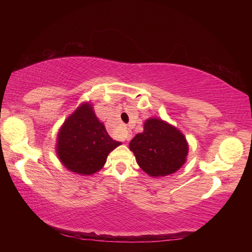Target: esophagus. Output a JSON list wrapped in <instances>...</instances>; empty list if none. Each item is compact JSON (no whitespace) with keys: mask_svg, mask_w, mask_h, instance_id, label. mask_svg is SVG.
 Segmentation results:
<instances>
[{"mask_svg":"<svg viewBox=\"0 0 252 252\" xmlns=\"http://www.w3.org/2000/svg\"><path fill=\"white\" fill-rule=\"evenodd\" d=\"M125 140H126V141H130V140H131V134H130L129 131H126V136H125Z\"/></svg>","mask_w":252,"mask_h":252,"instance_id":"34e87169","label":"esophagus"}]
</instances>
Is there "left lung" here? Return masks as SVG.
<instances>
[{
    "label": "left lung",
    "mask_w": 252,
    "mask_h": 252,
    "mask_svg": "<svg viewBox=\"0 0 252 252\" xmlns=\"http://www.w3.org/2000/svg\"><path fill=\"white\" fill-rule=\"evenodd\" d=\"M142 133L131 140L130 150L139 167L151 177H165L178 171L188 156V142L180 131L160 119L144 122Z\"/></svg>",
    "instance_id": "1"
}]
</instances>
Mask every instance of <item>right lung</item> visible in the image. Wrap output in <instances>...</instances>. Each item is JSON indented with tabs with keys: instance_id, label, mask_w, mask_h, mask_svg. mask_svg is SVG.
<instances>
[{
	"instance_id": "right-lung-1",
	"label": "right lung",
	"mask_w": 252,
	"mask_h": 252,
	"mask_svg": "<svg viewBox=\"0 0 252 252\" xmlns=\"http://www.w3.org/2000/svg\"><path fill=\"white\" fill-rule=\"evenodd\" d=\"M120 144L108 134L92 105L83 103L60 129L57 153L62 164L70 171L90 176L103 167L109 153Z\"/></svg>"
}]
</instances>
